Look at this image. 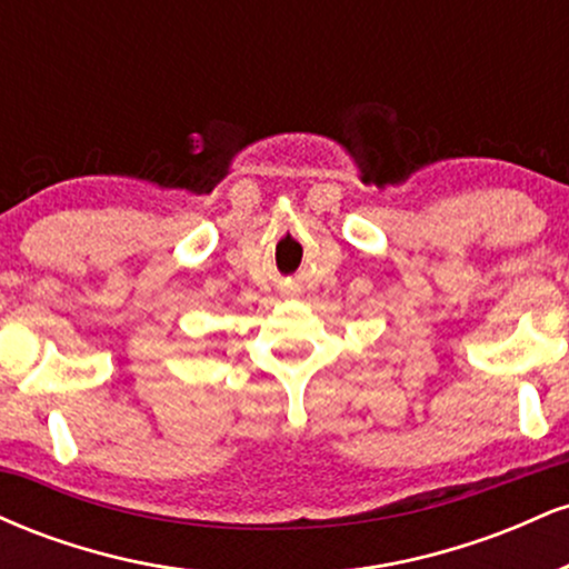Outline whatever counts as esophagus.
I'll return each mask as SVG.
<instances>
[{
	"label": "esophagus",
	"mask_w": 569,
	"mask_h": 569,
	"mask_svg": "<svg viewBox=\"0 0 569 569\" xmlns=\"http://www.w3.org/2000/svg\"><path fill=\"white\" fill-rule=\"evenodd\" d=\"M286 297H297V291H286Z\"/></svg>",
	"instance_id": "1"
}]
</instances>
